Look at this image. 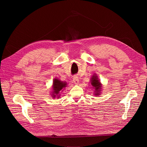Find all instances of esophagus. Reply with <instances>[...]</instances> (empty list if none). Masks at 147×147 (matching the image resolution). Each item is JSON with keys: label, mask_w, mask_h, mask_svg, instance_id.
<instances>
[{"label": "esophagus", "mask_w": 147, "mask_h": 147, "mask_svg": "<svg viewBox=\"0 0 147 147\" xmlns=\"http://www.w3.org/2000/svg\"><path fill=\"white\" fill-rule=\"evenodd\" d=\"M73 81L74 82L75 84H78L79 83V79L77 77H74V79H73Z\"/></svg>", "instance_id": "1"}]
</instances>
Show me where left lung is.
<instances>
[{
  "instance_id": "8db88e82",
  "label": "left lung",
  "mask_w": 147,
  "mask_h": 147,
  "mask_svg": "<svg viewBox=\"0 0 147 147\" xmlns=\"http://www.w3.org/2000/svg\"><path fill=\"white\" fill-rule=\"evenodd\" d=\"M91 84L92 86L94 88V95L99 96L100 95V91L102 89V84L99 80V78L96 76V75H92L91 78Z\"/></svg>"
}]
</instances>
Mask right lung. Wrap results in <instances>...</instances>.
<instances>
[{"instance_id": "add662e5", "label": "right lung", "mask_w": 147, "mask_h": 147, "mask_svg": "<svg viewBox=\"0 0 147 147\" xmlns=\"http://www.w3.org/2000/svg\"><path fill=\"white\" fill-rule=\"evenodd\" d=\"M53 91H52V97L53 98L57 97H59L60 96H58L59 94V92L61 91H63L64 88H65L67 86V83L62 82L59 80V79L55 78L53 80ZM58 98V97H57Z\"/></svg>"}]
</instances>
